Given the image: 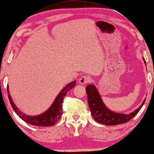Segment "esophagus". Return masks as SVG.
Masks as SVG:
<instances>
[{
    "instance_id": "esophagus-1",
    "label": "esophagus",
    "mask_w": 154,
    "mask_h": 154,
    "mask_svg": "<svg viewBox=\"0 0 154 154\" xmlns=\"http://www.w3.org/2000/svg\"><path fill=\"white\" fill-rule=\"evenodd\" d=\"M79 81L81 84H86V83L91 82V78L89 76H88V75H84V76L81 77Z\"/></svg>"
}]
</instances>
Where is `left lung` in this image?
<instances>
[{"mask_svg": "<svg viewBox=\"0 0 154 154\" xmlns=\"http://www.w3.org/2000/svg\"><path fill=\"white\" fill-rule=\"evenodd\" d=\"M145 63V60L143 59ZM146 64V63H145ZM88 95V103L90 109L91 114L96 122L106 126H114L126 123L133 118L139 113L140 109L145 102V99L142 105L137 110L130 114L114 113L106 107L96 87L94 85H88L85 88Z\"/></svg>", "mask_w": 154, "mask_h": 154, "instance_id": "1", "label": "left lung"}]
</instances>
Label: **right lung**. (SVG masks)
<instances>
[{
    "instance_id": "right-lung-1",
    "label": "right lung",
    "mask_w": 154,
    "mask_h": 154,
    "mask_svg": "<svg viewBox=\"0 0 154 154\" xmlns=\"http://www.w3.org/2000/svg\"><path fill=\"white\" fill-rule=\"evenodd\" d=\"M76 85V82H72L66 85L63 89L62 90L59 94L57 96L54 103L50 106L48 111H46L45 113L39 115V116H29L27 115L24 114L22 113L19 109H18L15 104L12 101L11 96H10L9 91V86L7 85V94H8V97L9 102L11 103L12 108L15 111V113L20 118L24 120L26 123L33 125V126H51L55 125L56 122L61 118L62 115V101L64 96H66L68 91H69L72 88H74Z\"/></svg>"
}]
</instances>
